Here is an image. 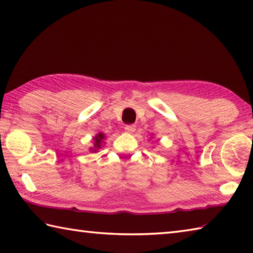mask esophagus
I'll use <instances>...</instances> for the list:
<instances>
[{"instance_id":"esophagus-1","label":"esophagus","mask_w":253,"mask_h":253,"mask_svg":"<svg viewBox=\"0 0 253 253\" xmlns=\"http://www.w3.org/2000/svg\"><path fill=\"white\" fill-rule=\"evenodd\" d=\"M136 130V126L135 125H126L125 126V131L128 133H132Z\"/></svg>"}]
</instances>
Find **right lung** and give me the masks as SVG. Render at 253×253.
Segmentation results:
<instances>
[{"mask_svg": "<svg viewBox=\"0 0 253 253\" xmlns=\"http://www.w3.org/2000/svg\"><path fill=\"white\" fill-rule=\"evenodd\" d=\"M105 138L104 133L99 132L98 135H96L93 138V148H90V151L92 152H98V150L101 148L102 146V142H103V139Z\"/></svg>", "mask_w": 253, "mask_h": 253, "instance_id": "obj_1", "label": "right lung"}]
</instances>
